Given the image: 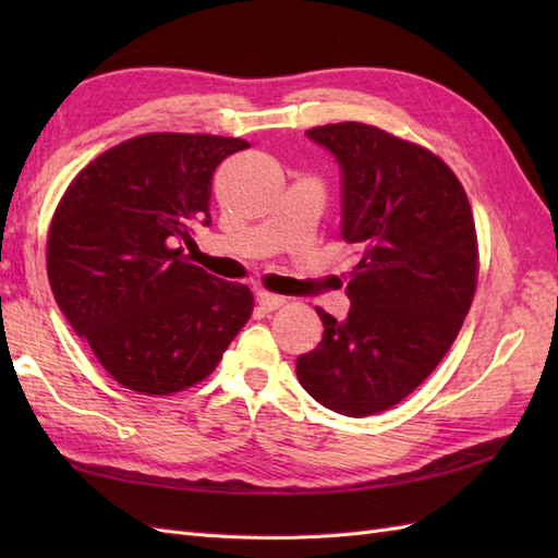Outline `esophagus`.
I'll return each mask as SVG.
<instances>
[{
    "mask_svg": "<svg viewBox=\"0 0 558 558\" xmlns=\"http://www.w3.org/2000/svg\"><path fill=\"white\" fill-rule=\"evenodd\" d=\"M256 300H258V306L264 312H276V310H280L282 304H286V298H280V294H272V292H266V290H260L256 294Z\"/></svg>",
    "mask_w": 558,
    "mask_h": 558,
    "instance_id": "34e87169",
    "label": "esophagus"
}]
</instances>
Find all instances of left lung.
Listing matches in <instances>:
<instances>
[{
  "mask_svg": "<svg viewBox=\"0 0 558 558\" xmlns=\"http://www.w3.org/2000/svg\"><path fill=\"white\" fill-rule=\"evenodd\" d=\"M342 170V228L357 246L345 322L316 306L324 340L298 360L316 402L369 417L405 400L453 345L477 290L475 218L429 148L362 122L306 132Z\"/></svg>",
  "mask_w": 558,
  "mask_h": 558,
  "instance_id": "left-lung-1",
  "label": "left lung"
}]
</instances>
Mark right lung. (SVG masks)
Here are the masks:
<instances>
[{"label":"right lung","instance_id":"add662e5","mask_svg":"<svg viewBox=\"0 0 558 558\" xmlns=\"http://www.w3.org/2000/svg\"><path fill=\"white\" fill-rule=\"evenodd\" d=\"M248 141L141 134L90 160L47 230V278L102 369L141 396L204 381L254 312V294L189 264L194 220L210 222V180Z\"/></svg>","mask_w":558,"mask_h":558}]
</instances>
